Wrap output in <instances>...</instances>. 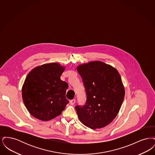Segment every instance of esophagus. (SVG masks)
Returning <instances> with one entry per match:
<instances>
[{"instance_id":"34e87169","label":"esophagus","mask_w":155,"mask_h":155,"mask_svg":"<svg viewBox=\"0 0 155 155\" xmlns=\"http://www.w3.org/2000/svg\"><path fill=\"white\" fill-rule=\"evenodd\" d=\"M75 103V99H72L70 101V103L71 105H74V103Z\"/></svg>"}]
</instances>
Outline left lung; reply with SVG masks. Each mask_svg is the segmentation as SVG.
Wrapping results in <instances>:
<instances>
[{
    "instance_id": "8db88e82",
    "label": "left lung",
    "mask_w": 155,
    "mask_h": 155,
    "mask_svg": "<svg viewBox=\"0 0 155 155\" xmlns=\"http://www.w3.org/2000/svg\"><path fill=\"white\" fill-rule=\"evenodd\" d=\"M77 69L87 96L84 105L75 106L78 118L92 129L108 125L116 117L125 94L117 70L100 61L81 64Z\"/></svg>"
}]
</instances>
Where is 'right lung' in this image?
Returning <instances> with one entry per match:
<instances>
[{"instance_id": "right-lung-1", "label": "right lung", "mask_w": 155, "mask_h": 155, "mask_svg": "<svg viewBox=\"0 0 155 155\" xmlns=\"http://www.w3.org/2000/svg\"><path fill=\"white\" fill-rule=\"evenodd\" d=\"M64 70V67L52 63L37 67L28 74L22 86V99L34 117L48 121L64 110L69 101L66 98L68 84L60 80Z\"/></svg>"}]
</instances>
